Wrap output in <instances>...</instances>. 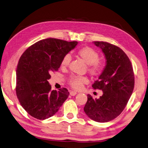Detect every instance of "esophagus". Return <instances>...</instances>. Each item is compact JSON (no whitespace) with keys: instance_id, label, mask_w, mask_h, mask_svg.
Instances as JSON below:
<instances>
[{"instance_id":"34e87169","label":"esophagus","mask_w":148,"mask_h":148,"mask_svg":"<svg viewBox=\"0 0 148 148\" xmlns=\"http://www.w3.org/2000/svg\"><path fill=\"white\" fill-rule=\"evenodd\" d=\"M77 92H75V91H70V94L71 96H74L75 95H77Z\"/></svg>"}]
</instances>
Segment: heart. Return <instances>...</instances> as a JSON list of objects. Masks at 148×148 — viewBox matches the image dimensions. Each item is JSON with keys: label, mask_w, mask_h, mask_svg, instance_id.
<instances>
[{"label": "heart", "mask_w": 148, "mask_h": 148, "mask_svg": "<svg viewBox=\"0 0 148 148\" xmlns=\"http://www.w3.org/2000/svg\"><path fill=\"white\" fill-rule=\"evenodd\" d=\"M77 55L88 64V71L91 75L98 77L102 74L105 69V63L99 60V54L90 47H84L78 50ZM71 58L70 55L66 54L61 61L60 66L62 69H66L69 66ZM88 83V79L85 77L72 75L68 78V84L75 90H80L84 84Z\"/></svg>", "instance_id": "obj_1"}]
</instances>
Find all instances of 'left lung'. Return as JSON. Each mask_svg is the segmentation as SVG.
I'll return each mask as SVG.
<instances>
[{
  "label": "left lung",
  "mask_w": 148,
  "mask_h": 148,
  "mask_svg": "<svg viewBox=\"0 0 148 148\" xmlns=\"http://www.w3.org/2000/svg\"><path fill=\"white\" fill-rule=\"evenodd\" d=\"M93 44L106 59L105 69L92 85L103 95L97 99L88 94L84 112L93 121L107 122L119 116L127 105L134 87V75L130 60L120 48L103 41Z\"/></svg>",
  "instance_id": "left-lung-1"
}]
</instances>
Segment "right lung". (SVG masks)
<instances>
[{"label":"right lung","instance_id":"right-lung-1","mask_svg":"<svg viewBox=\"0 0 148 148\" xmlns=\"http://www.w3.org/2000/svg\"><path fill=\"white\" fill-rule=\"evenodd\" d=\"M77 44V41L48 38L29 47L21 56L16 70V95L30 116L46 119L67 99L70 93L66 88L51 90L48 80L58 70L63 57Z\"/></svg>","mask_w":148,"mask_h":148}]
</instances>
